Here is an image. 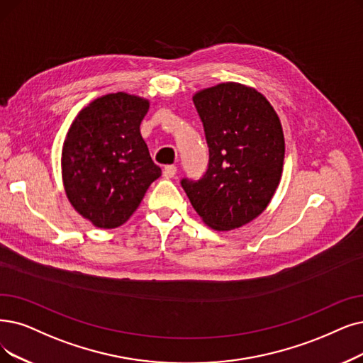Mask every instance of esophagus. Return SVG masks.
Here are the masks:
<instances>
[{"label": "esophagus", "mask_w": 363, "mask_h": 363, "mask_svg": "<svg viewBox=\"0 0 363 363\" xmlns=\"http://www.w3.org/2000/svg\"><path fill=\"white\" fill-rule=\"evenodd\" d=\"M176 174H177V167L176 165H168V167L164 168V177L165 179L176 177Z\"/></svg>", "instance_id": "1"}]
</instances>
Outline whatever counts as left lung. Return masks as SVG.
Here are the masks:
<instances>
[{
  "instance_id": "8db88e82",
  "label": "left lung",
  "mask_w": 363,
  "mask_h": 363,
  "mask_svg": "<svg viewBox=\"0 0 363 363\" xmlns=\"http://www.w3.org/2000/svg\"><path fill=\"white\" fill-rule=\"evenodd\" d=\"M204 126L208 168L182 187L195 211L217 230L240 228L262 213L280 183L284 137L268 99L240 83H220L194 95Z\"/></svg>"
}]
</instances>
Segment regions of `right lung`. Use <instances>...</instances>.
Segmentation results:
<instances>
[{
	"mask_svg": "<svg viewBox=\"0 0 363 363\" xmlns=\"http://www.w3.org/2000/svg\"><path fill=\"white\" fill-rule=\"evenodd\" d=\"M149 101L125 92L94 99L71 123L62 147L65 194L96 228L123 225L161 176L140 125Z\"/></svg>",
	"mask_w": 363,
	"mask_h": 363,
	"instance_id": "1",
	"label": "right lung"
}]
</instances>
